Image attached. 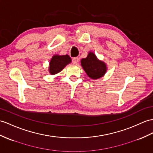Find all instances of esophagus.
Here are the masks:
<instances>
[{"label": "esophagus", "mask_w": 153, "mask_h": 153, "mask_svg": "<svg viewBox=\"0 0 153 153\" xmlns=\"http://www.w3.org/2000/svg\"><path fill=\"white\" fill-rule=\"evenodd\" d=\"M79 58H77V57H75V58H73V59H72V62H73V64H76L77 63H78V62H79Z\"/></svg>", "instance_id": "obj_1"}]
</instances>
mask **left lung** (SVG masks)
<instances>
[{"mask_svg": "<svg viewBox=\"0 0 153 153\" xmlns=\"http://www.w3.org/2000/svg\"><path fill=\"white\" fill-rule=\"evenodd\" d=\"M80 62L84 71L91 79L102 78L107 71L106 63L99 59L93 52H89L87 57L82 59Z\"/></svg>", "mask_w": 153, "mask_h": 153, "instance_id": "left-lung-1", "label": "left lung"}]
</instances>
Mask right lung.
I'll return each instance as SVG.
<instances>
[{"instance_id":"obj_1","label":"right lung","mask_w":153,"mask_h":153,"mask_svg":"<svg viewBox=\"0 0 153 153\" xmlns=\"http://www.w3.org/2000/svg\"><path fill=\"white\" fill-rule=\"evenodd\" d=\"M71 62V58L69 55L54 54L49 63L48 72L51 75L57 74L64 69L65 67Z\"/></svg>"}]
</instances>
